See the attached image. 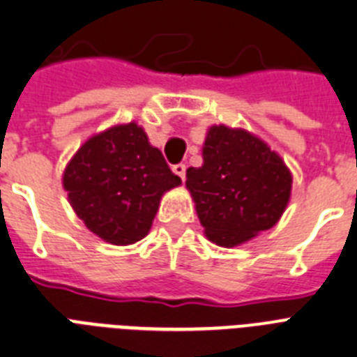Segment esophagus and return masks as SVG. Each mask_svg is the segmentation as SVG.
Returning a JSON list of instances; mask_svg holds the SVG:
<instances>
[{"label":"esophagus","instance_id":"obj_1","mask_svg":"<svg viewBox=\"0 0 357 357\" xmlns=\"http://www.w3.org/2000/svg\"><path fill=\"white\" fill-rule=\"evenodd\" d=\"M173 173L181 176L182 182H184L185 181V164H176V166H173Z\"/></svg>","mask_w":357,"mask_h":357}]
</instances>
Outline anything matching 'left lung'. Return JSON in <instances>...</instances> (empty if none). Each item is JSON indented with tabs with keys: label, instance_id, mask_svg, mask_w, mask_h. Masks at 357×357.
Here are the masks:
<instances>
[{
	"label": "left lung",
	"instance_id": "obj_1",
	"mask_svg": "<svg viewBox=\"0 0 357 357\" xmlns=\"http://www.w3.org/2000/svg\"><path fill=\"white\" fill-rule=\"evenodd\" d=\"M202 166L185 172V188L206 225L235 237L266 225L291 195V173L278 153L246 129L211 126Z\"/></svg>",
	"mask_w": 357,
	"mask_h": 357
}]
</instances>
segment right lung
Listing matches in <instances>:
<instances>
[{"instance_id": "add662e5", "label": "right lung", "mask_w": 357, "mask_h": 357, "mask_svg": "<svg viewBox=\"0 0 357 357\" xmlns=\"http://www.w3.org/2000/svg\"><path fill=\"white\" fill-rule=\"evenodd\" d=\"M176 185L181 178L137 122L93 135L63 172L70 204L96 231L113 238L142 235L149 213Z\"/></svg>"}]
</instances>
